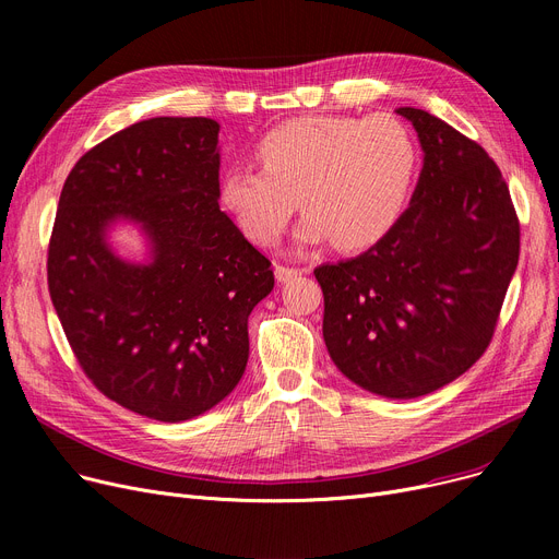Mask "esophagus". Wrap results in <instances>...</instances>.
<instances>
[{"label": "esophagus", "instance_id": "1", "mask_svg": "<svg viewBox=\"0 0 559 559\" xmlns=\"http://www.w3.org/2000/svg\"><path fill=\"white\" fill-rule=\"evenodd\" d=\"M274 274H276V281H278V283H287V281H292V278L301 276V274H304V270H297V267H285V264H276Z\"/></svg>", "mask_w": 559, "mask_h": 559}]
</instances>
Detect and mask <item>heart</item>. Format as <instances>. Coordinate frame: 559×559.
<instances>
[{
    "instance_id": "b5f03b06",
    "label": "heart",
    "mask_w": 559,
    "mask_h": 559,
    "mask_svg": "<svg viewBox=\"0 0 559 559\" xmlns=\"http://www.w3.org/2000/svg\"><path fill=\"white\" fill-rule=\"evenodd\" d=\"M260 169L233 165L222 174L219 201L255 245L281 240L304 205L301 245L335 240L362 251L392 233L413 194L419 146L392 115H306L264 133Z\"/></svg>"
}]
</instances>
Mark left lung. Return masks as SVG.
<instances>
[{
  "label": "left lung",
  "instance_id": "1",
  "mask_svg": "<svg viewBox=\"0 0 559 559\" xmlns=\"http://www.w3.org/2000/svg\"><path fill=\"white\" fill-rule=\"evenodd\" d=\"M424 150L419 183L388 238L321 264L324 342L335 367L385 399L449 385L491 342L519 262L501 169L439 117L403 106Z\"/></svg>",
  "mask_w": 559,
  "mask_h": 559
}]
</instances>
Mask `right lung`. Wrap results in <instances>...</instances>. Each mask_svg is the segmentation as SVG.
<instances>
[{"mask_svg": "<svg viewBox=\"0 0 559 559\" xmlns=\"http://www.w3.org/2000/svg\"><path fill=\"white\" fill-rule=\"evenodd\" d=\"M219 124L154 117L110 135L66 179L47 283L93 385L156 421L224 401L249 360L247 321L274 289L272 262L219 211ZM135 227L147 260L117 254Z\"/></svg>", "mask_w": 559, "mask_h": 559, "instance_id": "add662e5", "label": "right lung"}]
</instances>
